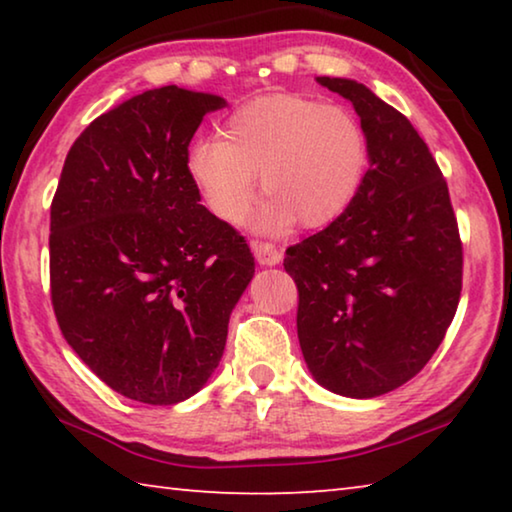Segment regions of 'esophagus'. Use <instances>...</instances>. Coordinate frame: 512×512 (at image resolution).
I'll return each instance as SVG.
<instances>
[{
  "mask_svg": "<svg viewBox=\"0 0 512 512\" xmlns=\"http://www.w3.org/2000/svg\"><path fill=\"white\" fill-rule=\"evenodd\" d=\"M253 253L257 257L259 266H277L282 262L280 248L268 244V241H253Z\"/></svg>",
  "mask_w": 512,
  "mask_h": 512,
  "instance_id": "1",
  "label": "esophagus"
}]
</instances>
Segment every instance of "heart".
I'll return each instance as SVG.
<instances>
[{
    "mask_svg": "<svg viewBox=\"0 0 512 512\" xmlns=\"http://www.w3.org/2000/svg\"><path fill=\"white\" fill-rule=\"evenodd\" d=\"M368 135L359 117L298 94H266L239 106L221 126V140L187 149V176L219 219L239 223L266 194L253 228L282 235L302 221L320 228L348 210L366 178Z\"/></svg>",
    "mask_w": 512,
    "mask_h": 512,
    "instance_id": "heart-1",
    "label": "heart"
}]
</instances>
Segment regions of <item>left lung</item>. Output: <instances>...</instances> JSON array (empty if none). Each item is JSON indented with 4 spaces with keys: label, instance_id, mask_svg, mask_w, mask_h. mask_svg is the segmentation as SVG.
Here are the masks:
<instances>
[{
    "label": "left lung",
    "instance_id": "obj_1",
    "mask_svg": "<svg viewBox=\"0 0 512 512\" xmlns=\"http://www.w3.org/2000/svg\"><path fill=\"white\" fill-rule=\"evenodd\" d=\"M352 103L370 144L357 198L287 248L302 357L320 386L370 400L427 366L452 325L463 248L447 183L400 110L352 79H316Z\"/></svg>",
    "mask_w": 512,
    "mask_h": 512
}]
</instances>
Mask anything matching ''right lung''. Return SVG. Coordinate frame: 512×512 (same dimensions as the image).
Returning <instances> with one entry per match:
<instances>
[{"mask_svg": "<svg viewBox=\"0 0 512 512\" xmlns=\"http://www.w3.org/2000/svg\"><path fill=\"white\" fill-rule=\"evenodd\" d=\"M225 99L164 85L103 112L69 149L51 201V302L65 341L128 400L196 395L253 280L244 237L201 205L187 146Z\"/></svg>", "mask_w": 512, "mask_h": 512, "instance_id": "right-lung-1", "label": "right lung"}]
</instances>
